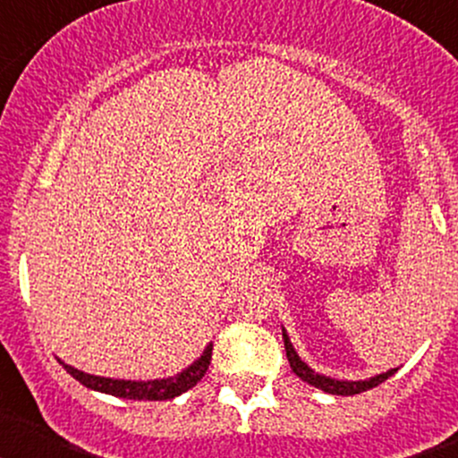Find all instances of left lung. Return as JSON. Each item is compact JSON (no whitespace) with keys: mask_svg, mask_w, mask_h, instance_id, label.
<instances>
[{"mask_svg":"<svg viewBox=\"0 0 458 458\" xmlns=\"http://www.w3.org/2000/svg\"><path fill=\"white\" fill-rule=\"evenodd\" d=\"M282 337H284L286 358H289V365H291V369H293V374L298 376V378L305 380V383H310V386H314V387H318V390L327 392V394H342V396L360 394V392H367V390H371V387L380 386L383 380H387L396 371V369H390V371H386V374L371 376V378H367V380H335V378H330V376L317 374V371L310 369V367H307L305 362L298 358L295 349L291 346L289 335L284 333V327H282Z\"/></svg>","mask_w":458,"mask_h":458,"instance_id":"1","label":"left lung"}]
</instances>
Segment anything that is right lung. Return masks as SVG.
Here are the masks:
<instances>
[{
    "instance_id": "right-lung-1",
    "label": "right lung",
    "mask_w": 458,
    "mask_h": 458,
    "mask_svg": "<svg viewBox=\"0 0 458 458\" xmlns=\"http://www.w3.org/2000/svg\"><path fill=\"white\" fill-rule=\"evenodd\" d=\"M210 355H213V344L206 346L199 360H194L192 365L181 374L172 376V378L160 380H121V378H103V376H91L84 371L75 369L71 365H64V369L80 380L82 386L91 387V390L105 392V394H114L121 399H135V402H165V399H174V396L183 394L190 387H194L204 378L206 369L210 365Z\"/></svg>"
}]
</instances>
